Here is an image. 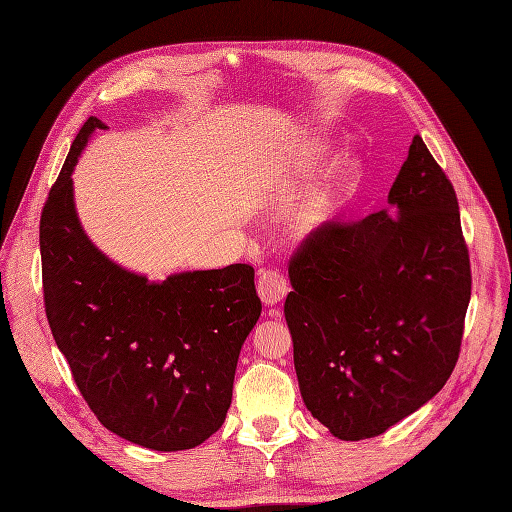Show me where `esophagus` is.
Masks as SVG:
<instances>
[{"mask_svg":"<svg viewBox=\"0 0 512 512\" xmlns=\"http://www.w3.org/2000/svg\"><path fill=\"white\" fill-rule=\"evenodd\" d=\"M257 292H259L261 303H264L266 307L279 305L281 300L287 296V279L279 270H264L259 274Z\"/></svg>","mask_w":512,"mask_h":512,"instance_id":"obj_1","label":"esophagus"}]
</instances>
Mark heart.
<instances>
[{
	"mask_svg": "<svg viewBox=\"0 0 512 512\" xmlns=\"http://www.w3.org/2000/svg\"><path fill=\"white\" fill-rule=\"evenodd\" d=\"M350 177L352 164L348 160H342L331 173V177L324 181V186L316 194V199L307 207L305 216L300 218V229L305 233H313L329 225L346 201L350 190Z\"/></svg>",
	"mask_w": 512,
	"mask_h": 512,
	"instance_id": "heart-1",
	"label": "heart"
}]
</instances>
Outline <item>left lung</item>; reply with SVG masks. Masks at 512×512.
Masks as SVG:
<instances>
[{
	"label": "left lung",
	"instance_id": "8db88e82",
	"mask_svg": "<svg viewBox=\"0 0 512 512\" xmlns=\"http://www.w3.org/2000/svg\"><path fill=\"white\" fill-rule=\"evenodd\" d=\"M387 203L311 233L290 261L283 311L300 396L344 441L383 435L437 396L471 296L456 194L419 136Z\"/></svg>",
	"mask_w": 512,
	"mask_h": 512
}]
</instances>
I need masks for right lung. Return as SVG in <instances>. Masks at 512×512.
Returning a JSON list of instances; mask_svg holds the SVG:
<instances>
[{"mask_svg":"<svg viewBox=\"0 0 512 512\" xmlns=\"http://www.w3.org/2000/svg\"><path fill=\"white\" fill-rule=\"evenodd\" d=\"M95 129L73 140L41 216L45 311L99 422L157 452L190 450L222 426L244 339L261 316L255 270L231 264L149 281L90 242L73 170Z\"/></svg>","mask_w":512,"mask_h":512,"instance_id":"obj_1","label":"right lung"}]
</instances>
